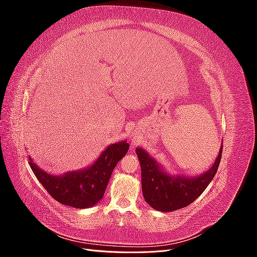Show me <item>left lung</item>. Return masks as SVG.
<instances>
[{"instance_id": "8db88e82", "label": "left lung", "mask_w": 257, "mask_h": 257, "mask_svg": "<svg viewBox=\"0 0 257 257\" xmlns=\"http://www.w3.org/2000/svg\"><path fill=\"white\" fill-rule=\"evenodd\" d=\"M223 142L213 164L198 176L170 174L142 148H136L142 167V189L146 201L162 212L175 211L193 203L211 182L220 165Z\"/></svg>"}]
</instances>
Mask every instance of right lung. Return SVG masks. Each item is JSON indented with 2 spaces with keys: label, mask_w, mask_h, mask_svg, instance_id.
Returning <instances> with one entry per match:
<instances>
[{
  "label": "right lung",
  "mask_w": 257,
  "mask_h": 257,
  "mask_svg": "<svg viewBox=\"0 0 257 257\" xmlns=\"http://www.w3.org/2000/svg\"><path fill=\"white\" fill-rule=\"evenodd\" d=\"M128 148L130 144L126 141L111 144L90 166L60 176L46 173L31 157L29 164L38 181L60 204L85 209L94 206L103 198L114 167L126 154Z\"/></svg>",
  "instance_id": "right-lung-1"
}]
</instances>
